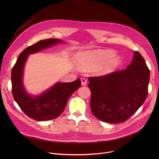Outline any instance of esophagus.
Wrapping results in <instances>:
<instances>
[{"instance_id": "34e87169", "label": "esophagus", "mask_w": 159, "mask_h": 159, "mask_svg": "<svg viewBox=\"0 0 159 159\" xmlns=\"http://www.w3.org/2000/svg\"><path fill=\"white\" fill-rule=\"evenodd\" d=\"M80 80H81L82 85H85V84H86V83H87V80H86V79L82 77V78L80 79Z\"/></svg>"}]
</instances>
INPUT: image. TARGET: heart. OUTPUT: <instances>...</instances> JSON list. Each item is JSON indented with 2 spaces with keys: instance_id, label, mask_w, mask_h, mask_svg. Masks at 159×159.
I'll return each instance as SVG.
<instances>
[{
  "instance_id": "b5f03b06",
  "label": "heart",
  "mask_w": 159,
  "mask_h": 159,
  "mask_svg": "<svg viewBox=\"0 0 159 159\" xmlns=\"http://www.w3.org/2000/svg\"><path fill=\"white\" fill-rule=\"evenodd\" d=\"M75 60L85 69L96 67L97 72L101 74H107L115 70L121 62L114 52L107 50L79 52L75 55Z\"/></svg>"
}]
</instances>
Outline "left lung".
Wrapping results in <instances>:
<instances>
[{"label":"left lung","instance_id":"obj_1","mask_svg":"<svg viewBox=\"0 0 159 159\" xmlns=\"http://www.w3.org/2000/svg\"><path fill=\"white\" fill-rule=\"evenodd\" d=\"M149 80L150 70L137 51L126 69L89 77L90 106L93 113L98 120L106 123L126 121L145 102Z\"/></svg>","mask_w":159,"mask_h":159}]
</instances>
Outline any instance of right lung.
Masks as SVG:
<instances>
[{
  "label": "right lung",
  "instance_id": "obj_1",
  "mask_svg": "<svg viewBox=\"0 0 159 159\" xmlns=\"http://www.w3.org/2000/svg\"><path fill=\"white\" fill-rule=\"evenodd\" d=\"M63 41L50 38L38 41L27 47L19 55L11 72L12 93L14 100L25 115L36 121L51 120L58 117L64 111L72 94L80 87V79L72 82L57 83L38 96L26 93L22 84L23 69L28 55Z\"/></svg>",
  "mask_w": 159,
  "mask_h": 159
}]
</instances>
